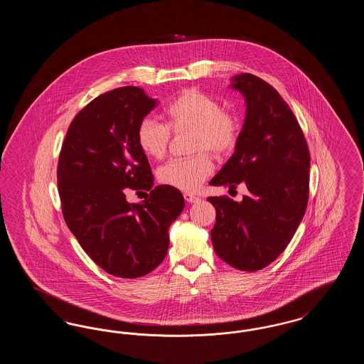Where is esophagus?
Listing matches in <instances>:
<instances>
[{
	"mask_svg": "<svg viewBox=\"0 0 364 364\" xmlns=\"http://www.w3.org/2000/svg\"><path fill=\"white\" fill-rule=\"evenodd\" d=\"M184 199H186L188 203H196V202L200 200L198 196H195V195H192V193H188V192L184 193Z\"/></svg>",
	"mask_w": 364,
	"mask_h": 364,
	"instance_id": "obj_1",
	"label": "esophagus"
}]
</instances>
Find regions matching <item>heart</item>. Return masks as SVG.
<instances>
[{"instance_id": "b5f03b06", "label": "heart", "mask_w": 364, "mask_h": 364, "mask_svg": "<svg viewBox=\"0 0 364 364\" xmlns=\"http://www.w3.org/2000/svg\"><path fill=\"white\" fill-rule=\"evenodd\" d=\"M168 122L153 117L141 119L136 128V141L144 156L162 159L171 143V131H191L190 151L195 156L174 158L158 169V180L181 191H195L213 172L208 153L224 156L230 154L240 136L239 119L223 110L221 104L199 90H186L165 109Z\"/></svg>"}]
</instances>
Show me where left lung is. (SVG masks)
<instances>
[{"label":"left lung","instance_id":"left-lung-1","mask_svg":"<svg viewBox=\"0 0 364 364\" xmlns=\"http://www.w3.org/2000/svg\"><path fill=\"white\" fill-rule=\"evenodd\" d=\"M247 112L235 154L210 184L236 190L242 202L211 196L215 254L242 272H257L273 260L294 237L309 202L310 151L294 112L276 88L251 73L232 77Z\"/></svg>","mask_w":364,"mask_h":364}]
</instances>
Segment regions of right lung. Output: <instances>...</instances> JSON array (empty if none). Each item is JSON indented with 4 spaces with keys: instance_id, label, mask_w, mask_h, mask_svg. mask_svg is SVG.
I'll use <instances>...</instances> for the list:
<instances>
[{
    "instance_id": "obj_1",
    "label": "right lung",
    "mask_w": 364,
    "mask_h": 364,
    "mask_svg": "<svg viewBox=\"0 0 364 364\" xmlns=\"http://www.w3.org/2000/svg\"><path fill=\"white\" fill-rule=\"evenodd\" d=\"M139 87H120L92 100L70 122L58 158L63 214L87 255L106 273L143 277L166 257L169 226L184 208L181 192L154 186L136 128L156 106ZM128 189L147 190L129 204Z\"/></svg>"
}]
</instances>
